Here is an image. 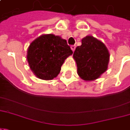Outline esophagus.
Here are the masks:
<instances>
[{"label":"esophagus","mask_w":130,"mask_h":130,"mask_svg":"<svg viewBox=\"0 0 130 130\" xmlns=\"http://www.w3.org/2000/svg\"><path fill=\"white\" fill-rule=\"evenodd\" d=\"M71 49H72V51H75V48H76V46L75 45H72L71 46Z\"/></svg>","instance_id":"1"}]
</instances>
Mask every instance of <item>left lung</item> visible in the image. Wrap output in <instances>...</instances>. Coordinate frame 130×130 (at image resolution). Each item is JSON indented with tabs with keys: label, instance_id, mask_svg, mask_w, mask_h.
<instances>
[{
	"label": "left lung",
	"instance_id": "8db88e82",
	"mask_svg": "<svg viewBox=\"0 0 130 130\" xmlns=\"http://www.w3.org/2000/svg\"><path fill=\"white\" fill-rule=\"evenodd\" d=\"M77 66V74L85 81L98 79L108 69L110 53L106 45L93 36L82 40L73 53Z\"/></svg>",
	"mask_w": 130,
	"mask_h": 130
}]
</instances>
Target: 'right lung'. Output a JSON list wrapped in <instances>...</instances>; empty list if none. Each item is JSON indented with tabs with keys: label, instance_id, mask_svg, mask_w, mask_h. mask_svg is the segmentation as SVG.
<instances>
[{
	"label": "right lung",
	"instance_id": "1",
	"mask_svg": "<svg viewBox=\"0 0 130 130\" xmlns=\"http://www.w3.org/2000/svg\"><path fill=\"white\" fill-rule=\"evenodd\" d=\"M72 54L66 40L53 34H45L31 43L27 59L37 77L51 80L58 75L65 59Z\"/></svg>",
	"mask_w": 130,
	"mask_h": 130
}]
</instances>
